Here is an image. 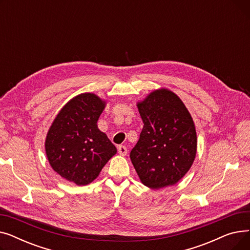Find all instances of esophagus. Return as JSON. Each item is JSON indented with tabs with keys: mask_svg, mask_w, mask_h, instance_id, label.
Listing matches in <instances>:
<instances>
[{
	"mask_svg": "<svg viewBox=\"0 0 250 250\" xmlns=\"http://www.w3.org/2000/svg\"><path fill=\"white\" fill-rule=\"evenodd\" d=\"M118 153H120V155H122V156H125L126 153H127L126 147H125V146H123V145L118 146Z\"/></svg>",
	"mask_w": 250,
	"mask_h": 250,
	"instance_id": "1",
	"label": "esophagus"
}]
</instances>
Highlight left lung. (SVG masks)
I'll use <instances>...</instances> for the list:
<instances>
[{"instance_id": "8db88e82", "label": "left lung", "mask_w": 250, "mask_h": 250, "mask_svg": "<svg viewBox=\"0 0 250 250\" xmlns=\"http://www.w3.org/2000/svg\"><path fill=\"white\" fill-rule=\"evenodd\" d=\"M137 106L144 126L129 157L140 180L152 189L174 186L196 155L192 117L181 99L166 88L152 91Z\"/></svg>"}]
</instances>
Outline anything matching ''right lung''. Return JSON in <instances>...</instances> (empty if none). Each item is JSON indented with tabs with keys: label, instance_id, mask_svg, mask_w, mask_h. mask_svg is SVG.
<instances>
[{
	"label": "right lung",
	"instance_id": "right-lung-1",
	"mask_svg": "<svg viewBox=\"0 0 250 250\" xmlns=\"http://www.w3.org/2000/svg\"><path fill=\"white\" fill-rule=\"evenodd\" d=\"M106 101L94 93H82L65 103L45 138L47 160L55 171L77 186L94 181L116 148L98 128Z\"/></svg>",
	"mask_w": 250,
	"mask_h": 250
}]
</instances>
